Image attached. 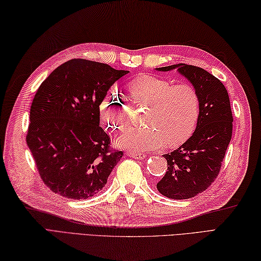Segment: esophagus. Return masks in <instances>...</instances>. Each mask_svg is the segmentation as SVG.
<instances>
[{"instance_id": "esophagus-1", "label": "esophagus", "mask_w": 261, "mask_h": 261, "mask_svg": "<svg viewBox=\"0 0 261 261\" xmlns=\"http://www.w3.org/2000/svg\"><path fill=\"white\" fill-rule=\"evenodd\" d=\"M127 157H131L135 159H145L146 154L142 152H127Z\"/></svg>"}]
</instances>
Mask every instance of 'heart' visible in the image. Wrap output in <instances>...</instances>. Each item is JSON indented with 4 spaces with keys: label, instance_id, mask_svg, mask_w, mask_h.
I'll use <instances>...</instances> for the list:
<instances>
[{
    "label": "heart",
    "instance_id": "b5f03b06",
    "mask_svg": "<svg viewBox=\"0 0 261 261\" xmlns=\"http://www.w3.org/2000/svg\"><path fill=\"white\" fill-rule=\"evenodd\" d=\"M132 101L149 105L145 116L148 126H131L116 139V145L131 152L158 150L184 143L195 131L201 103L197 91L190 84H175L157 76H141L126 85ZM99 115L111 130H122L127 123L130 105L112 90L99 103Z\"/></svg>",
    "mask_w": 261,
    "mask_h": 261
}]
</instances>
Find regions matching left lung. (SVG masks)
Wrapping results in <instances>:
<instances>
[{
    "mask_svg": "<svg viewBox=\"0 0 261 261\" xmlns=\"http://www.w3.org/2000/svg\"><path fill=\"white\" fill-rule=\"evenodd\" d=\"M156 69H177L199 96L196 129L178 149L164 154L168 168L157 184V190L166 197L191 198L206 190L220 173L232 137L233 118L229 94L220 80L197 66L177 64Z\"/></svg>",
    "mask_w": 261,
    "mask_h": 261,
    "instance_id": "left-lung-1",
    "label": "left lung"
}]
</instances>
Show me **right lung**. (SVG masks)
I'll return each instance as SVG.
<instances>
[{"label":"right lung","instance_id":"add662e5","mask_svg":"<svg viewBox=\"0 0 261 261\" xmlns=\"http://www.w3.org/2000/svg\"><path fill=\"white\" fill-rule=\"evenodd\" d=\"M127 70L70 59L41 83L30 109L27 143L47 187L85 199L105 186L123 152L99 126V103Z\"/></svg>","mask_w":261,"mask_h":261}]
</instances>
